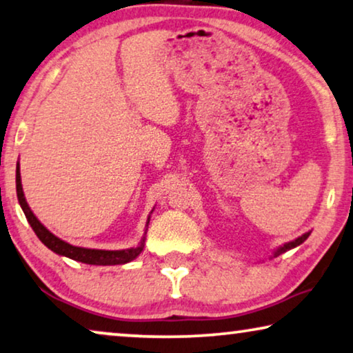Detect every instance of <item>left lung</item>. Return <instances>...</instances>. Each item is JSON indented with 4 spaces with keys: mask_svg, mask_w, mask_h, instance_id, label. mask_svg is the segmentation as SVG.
<instances>
[{
    "mask_svg": "<svg viewBox=\"0 0 353 353\" xmlns=\"http://www.w3.org/2000/svg\"><path fill=\"white\" fill-rule=\"evenodd\" d=\"M310 236V232H305V234H303V236L301 237H298V239H294L293 242H288V243H285V245H282V247H279L277 250H275L274 252V256H279V254H282V253H285V252H288V250H291V248H294V247H298V245H301L304 242L305 239H307Z\"/></svg>",
    "mask_w": 353,
    "mask_h": 353,
    "instance_id": "1",
    "label": "left lung"
}]
</instances>
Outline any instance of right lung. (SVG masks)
Segmentation results:
<instances>
[{
  "label": "right lung",
  "mask_w": 353,
  "mask_h": 353,
  "mask_svg": "<svg viewBox=\"0 0 353 353\" xmlns=\"http://www.w3.org/2000/svg\"><path fill=\"white\" fill-rule=\"evenodd\" d=\"M15 188H17V199H19L20 207H22L25 216H27L30 226H32L34 234H37L38 239L46 245V247L52 250L54 253L60 254V256H66V258L74 259V261L94 264V265H114V264H125V263L134 261V259L143 252V247H145V237L141 239L139 247L127 248V250H94V248H83V247L70 245L68 242H65V240L54 236L49 229H46L43 224H41L39 219L34 216L33 212L30 210L28 203L25 201V196H23L19 164H17V170H15ZM148 223H150V218H148Z\"/></svg>",
  "instance_id": "1"
}]
</instances>
